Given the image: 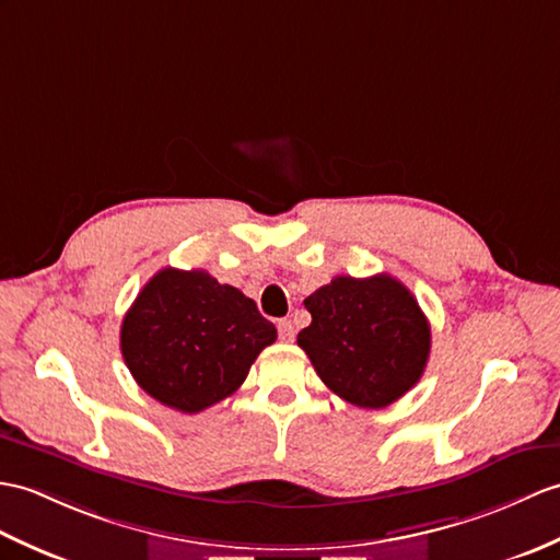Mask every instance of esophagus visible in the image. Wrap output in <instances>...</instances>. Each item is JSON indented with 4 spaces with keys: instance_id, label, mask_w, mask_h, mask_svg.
<instances>
[{
    "instance_id": "34e87169",
    "label": "esophagus",
    "mask_w": 560,
    "mask_h": 560,
    "mask_svg": "<svg viewBox=\"0 0 560 560\" xmlns=\"http://www.w3.org/2000/svg\"><path fill=\"white\" fill-rule=\"evenodd\" d=\"M277 329H279V339H281V341L289 343V341L295 339V329H293V324H291L289 319H279Z\"/></svg>"
}]
</instances>
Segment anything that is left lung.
<instances>
[{
	"mask_svg": "<svg viewBox=\"0 0 560 560\" xmlns=\"http://www.w3.org/2000/svg\"><path fill=\"white\" fill-rule=\"evenodd\" d=\"M310 327L298 334L319 380L360 408H386L420 382L432 329L398 279L336 277L305 298Z\"/></svg>",
	"mask_w": 560,
	"mask_h": 560,
	"instance_id": "obj_1",
	"label": "left lung"
}]
</instances>
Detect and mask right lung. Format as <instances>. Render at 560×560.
Returning <instances> with one entry per match:
<instances>
[{"instance_id":"1","label":"right lung","mask_w":560,"mask_h":560,"mask_svg":"<svg viewBox=\"0 0 560 560\" xmlns=\"http://www.w3.org/2000/svg\"><path fill=\"white\" fill-rule=\"evenodd\" d=\"M275 341L255 301L205 269L158 271L121 324V355L138 386L186 415L236 392Z\"/></svg>"}]
</instances>
